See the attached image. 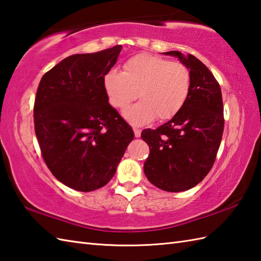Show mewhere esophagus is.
Here are the masks:
<instances>
[{
  "instance_id": "esophagus-1",
  "label": "esophagus",
  "mask_w": 261,
  "mask_h": 261,
  "mask_svg": "<svg viewBox=\"0 0 261 261\" xmlns=\"http://www.w3.org/2000/svg\"><path fill=\"white\" fill-rule=\"evenodd\" d=\"M134 134H135V137H136V138H139L140 135H141V130L137 129V127H134Z\"/></svg>"
}]
</instances>
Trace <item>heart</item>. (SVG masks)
Here are the masks:
<instances>
[{
    "label": "heart",
    "mask_w": 261,
    "mask_h": 261,
    "mask_svg": "<svg viewBox=\"0 0 261 261\" xmlns=\"http://www.w3.org/2000/svg\"><path fill=\"white\" fill-rule=\"evenodd\" d=\"M104 88L113 108L123 110L138 97L141 101L123 112L124 119L136 126L171 119L184 107L191 90L190 70L169 59L138 55L123 65L122 73L111 71Z\"/></svg>",
    "instance_id": "heart-1"
}]
</instances>
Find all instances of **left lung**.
<instances>
[{"label": "left lung", "instance_id": "8db88e82", "mask_svg": "<svg viewBox=\"0 0 261 261\" xmlns=\"http://www.w3.org/2000/svg\"><path fill=\"white\" fill-rule=\"evenodd\" d=\"M190 69L191 90L184 107L156 130L141 138L150 153L143 165L148 180L166 192L196 186L213 167L222 140L224 115L218 81L201 60L180 51H168Z\"/></svg>", "mask_w": 261, "mask_h": 261}]
</instances>
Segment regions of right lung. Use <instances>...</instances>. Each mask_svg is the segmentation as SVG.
Here are the masks:
<instances>
[{"label":"right lung","instance_id":"right-lung-1","mask_svg":"<svg viewBox=\"0 0 261 261\" xmlns=\"http://www.w3.org/2000/svg\"><path fill=\"white\" fill-rule=\"evenodd\" d=\"M121 49L71 55L39 83L33 119L41 156L51 174L76 191L107 185L135 137L104 88Z\"/></svg>","mask_w":261,"mask_h":261}]
</instances>
